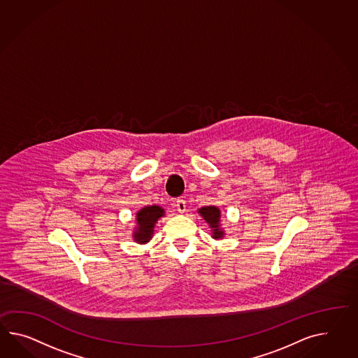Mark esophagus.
Wrapping results in <instances>:
<instances>
[{
    "label": "esophagus",
    "mask_w": 358,
    "mask_h": 358,
    "mask_svg": "<svg viewBox=\"0 0 358 358\" xmlns=\"http://www.w3.org/2000/svg\"><path fill=\"white\" fill-rule=\"evenodd\" d=\"M176 207H177V210H178L180 213L186 212V201H183V199H177V201H176Z\"/></svg>",
    "instance_id": "esophagus-1"
}]
</instances>
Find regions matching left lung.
I'll use <instances>...</instances> for the list:
<instances>
[{"label": "left lung", "instance_id": "8db88e82", "mask_svg": "<svg viewBox=\"0 0 358 358\" xmlns=\"http://www.w3.org/2000/svg\"><path fill=\"white\" fill-rule=\"evenodd\" d=\"M203 218L210 224V227L213 229L212 233H213V238H221L224 236V231L220 229V210L213 207V206H207V207H203L199 210Z\"/></svg>", "mask_w": 358, "mask_h": 358}]
</instances>
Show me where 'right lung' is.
<instances>
[{
	"instance_id": "right-lung-1",
	"label": "right lung",
	"mask_w": 358,
	"mask_h": 358,
	"mask_svg": "<svg viewBox=\"0 0 358 358\" xmlns=\"http://www.w3.org/2000/svg\"><path fill=\"white\" fill-rule=\"evenodd\" d=\"M164 210L157 206H150L145 207L137 213V224L138 227L134 233V239L140 243H146L148 239L152 236L154 225L157 218L162 217Z\"/></svg>"
}]
</instances>
